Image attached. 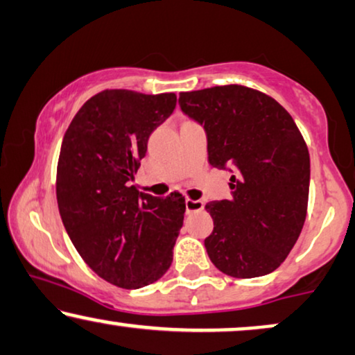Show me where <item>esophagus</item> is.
Wrapping results in <instances>:
<instances>
[{
	"instance_id": "obj_1",
	"label": "esophagus",
	"mask_w": 355,
	"mask_h": 355,
	"mask_svg": "<svg viewBox=\"0 0 355 355\" xmlns=\"http://www.w3.org/2000/svg\"><path fill=\"white\" fill-rule=\"evenodd\" d=\"M185 206H187V212H195V211H201L202 207H205V202L198 201V200H190V198H187Z\"/></svg>"
}]
</instances>
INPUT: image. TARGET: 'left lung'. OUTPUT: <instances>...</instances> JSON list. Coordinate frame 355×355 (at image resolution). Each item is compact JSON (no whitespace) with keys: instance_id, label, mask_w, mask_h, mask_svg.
I'll return each instance as SVG.
<instances>
[{"instance_id":"left-lung-1","label":"left lung","mask_w":355,"mask_h":355,"mask_svg":"<svg viewBox=\"0 0 355 355\" xmlns=\"http://www.w3.org/2000/svg\"><path fill=\"white\" fill-rule=\"evenodd\" d=\"M182 112L205 126L207 159L229 170L232 200L206 205L212 264L250 279L281 266L306 217L310 155L289 112L272 97L230 84L182 92Z\"/></svg>"}]
</instances>
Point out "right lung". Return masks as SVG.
<instances>
[{
    "label": "right lung",
    "instance_id": "add662e5",
    "mask_svg": "<svg viewBox=\"0 0 355 355\" xmlns=\"http://www.w3.org/2000/svg\"><path fill=\"white\" fill-rule=\"evenodd\" d=\"M175 94L107 89L79 108L56 168V200L74 248L94 272L123 289L167 272L183 225L185 198H155L130 182L148 139L172 115Z\"/></svg>",
    "mask_w": 355,
    "mask_h": 355
}]
</instances>
